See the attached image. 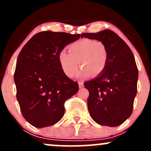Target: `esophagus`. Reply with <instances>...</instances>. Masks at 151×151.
<instances>
[{"instance_id":"1","label":"esophagus","mask_w":151,"mask_h":151,"mask_svg":"<svg viewBox=\"0 0 151 151\" xmlns=\"http://www.w3.org/2000/svg\"><path fill=\"white\" fill-rule=\"evenodd\" d=\"M79 88L84 87V83L81 82V81H79Z\"/></svg>"}]
</instances>
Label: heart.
<instances>
[{
    "label": "heart",
    "instance_id": "b5f03b06",
    "mask_svg": "<svg viewBox=\"0 0 151 151\" xmlns=\"http://www.w3.org/2000/svg\"><path fill=\"white\" fill-rule=\"evenodd\" d=\"M69 53L62 50L58 53V61L62 71L68 77H73L77 73L79 65L82 67L78 77H87L99 75L106 67L108 50L100 40L84 39L74 42L69 46Z\"/></svg>",
    "mask_w": 151,
    "mask_h": 151
}]
</instances>
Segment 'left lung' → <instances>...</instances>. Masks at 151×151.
Wrapping results in <instances>:
<instances>
[{"instance_id":"left-lung-1","label":"left lung","mask_w":151,"mask_h":151,"mask_svg":"<svg viewBox=\"0 0 151 151\" xmlns=\"http://www.w3.org/2000/svg\"><path fill=\"white\" fill-rule=\"evenodd\" d=\"M103 42L108 50V62L104 72L84 82L89 90L88 109L95 122L110 127L118 126L131 115L137 93L138 71L133 54L116 33L104 30L82 33Z\"/></svg>"}]
</instances>
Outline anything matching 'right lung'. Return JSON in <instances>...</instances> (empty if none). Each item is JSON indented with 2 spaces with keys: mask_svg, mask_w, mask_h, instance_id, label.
<instances>
[{
  "mask_svg": "<svg viewBox=\"0 0 151 151\" xmlns=\"http://www.w3.org/2000/svg\"><path fill=\"white\" fill-rule=\"evenodd\" d=\"M80 34L44 31L24 45L14 73L16 96L21 113L37 128L52 126L63 117L65 102L79 90L77 81L65 75L58 53Z\"/></svg>",
  "mask_w": 151,
  "mask_h": 151,
  "instance_id": "obj_1",
  "label": "right lung"
}]
</instances>
